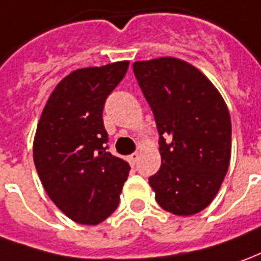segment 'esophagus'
<instances>
[{"mask_svg":"<svg viewBox=\"0 0 261 261\" xmlns=\"http://www.w3.org/2000/svg\"><path fill=\"white\" fill-rule=\"evenodd\" d=\"M138 159H139V153H138V152H135V153H132L129 158H127V161H129L130 165H135V163L138 162Z\"/></svg>","mask_w":261,"mask_h":261,"instance_id":"34e87169","label":"esophagus"}]
</instances>
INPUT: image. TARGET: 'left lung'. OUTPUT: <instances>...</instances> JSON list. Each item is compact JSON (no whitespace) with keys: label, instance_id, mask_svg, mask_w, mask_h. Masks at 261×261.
Returning a JSON list of instances; mask_svg holds the SVG:
<instances>
[{"label":"left lung","instance_id":"8db88e82","mask_svg":"<svg viewBox=\"0 0 261 261\" xmlns=\"http://www.w3.org/2000/svg\"><path fill=\"white\" fill-rule=\"evenodd\" d=\"M159 132L162 166L149 177L156 202L176 216H192L217 195L230 163L231 122L216 86L182 59L134 64Z\"/></svg>","mask_w":261,"mask_h":261}]
</instances>
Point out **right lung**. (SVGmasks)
I'll use <instances>...</instances> for the list:
<instances>
[{
    "instance_id": "add662e5",
    "label": "right lung",
    "mask_w": 261,
    "mask_h": 261,
    "mask_svg": "<svg viewBox=\"0 0 261 261\" xmlns=\"http://www.w3.org/2000/svg\"><path fill=\"white\" fill-rule=\"evenodd\" d=\"M129 62L76 69L55 86L34 138V163L49 199L71 220L98 224L112 215L130 166L108 152L102 112Z\"/></svg>"
}]
</instances>
